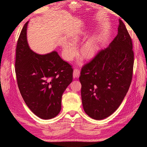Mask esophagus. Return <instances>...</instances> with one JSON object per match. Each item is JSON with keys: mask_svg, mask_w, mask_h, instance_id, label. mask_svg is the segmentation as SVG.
Instances as JSON below:
<instances>
[{"mask_svg": "<svg viewBox=\"0 0 147 147\" xmlns=\"http://www.w3.org/2000/svg\"><path fill=\"white\" fill-rule=\"evenodd\" d=\"M80 70L77 69H75L74 70V73H73V77L74 78H78L80 75Z\"/></svg>", "mask_w": 147, "mask_h": 147, "instance_id": "34e87169", "label": "esophagus"}]
</instances>
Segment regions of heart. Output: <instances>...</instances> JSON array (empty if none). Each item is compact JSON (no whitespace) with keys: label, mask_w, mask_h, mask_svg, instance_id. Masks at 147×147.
Returning <instances> with one entry per match:
<instances>
[{"label":"heart","mask_w":147,"mask_h":147,"mask_svg":"<svg viewBox=\"0 0 147 147\" xmlns=\"http://www.w3.org/2000/svg\"><path fill=\"white\" fill-rule=\"evenodd\" d=\"M80 37L78 35H75L72 37V43L67 42L63 45V54L65 60L72 61L77 54V49L75 44L77 43ZM99 50V43L94 38L89 39L82 45L80 53L81 55L87 59L92 58L94 57Z\"/></svg>","instance_id":"obj_1"}]
</instances>
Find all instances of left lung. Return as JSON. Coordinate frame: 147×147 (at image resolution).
Segmentation results:
<instances>
[{"label":"left lung","mask_w":147,"mask_h":147,"mask_svg":"<svg viewBox=\"0 0 147 147\" xmlns=\"http://www.w3.org/2000/svg\"><path fill=\"white\" fill-rule=\"evenodd\" d=\"M133 65L132 39L119 20L113 40L82 69L79 80L82 104L89 117L103 119L117 110L129 88Z\"/></svg>","instance_id":"obj_1"}]
</instances>
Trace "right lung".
Instances as JSON below:
<instances>
[{"label": "right lung", "mask_w": 147, "mask_h": 147, "mask_svg": "<svg viewBox=\"0 0 147 147\" xmlns=\"http://www.w3.org/2000/svg\"><path fill=\"white\" fill-rule=\"evenodd\" d=\"M26 23L18 40L15 72L18 86L26 104L44 119L57 116L64 91L72 82L73 69L56 51L39 55L30 50Z\"/></svg>", "instance_id": "1"}]
</instances>
